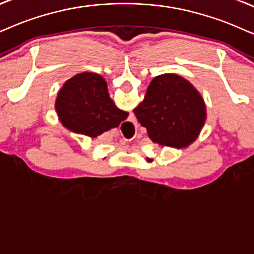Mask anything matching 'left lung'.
I'll return each mask as SVG.
<instances>
[{
	"label": "left lung",
	"instance_id": "obj_1",
	"mask_svg": "<svg viewBox=\"0 0 254 254\" xmlns=\"http://www.w3.org/2000/svg\"><path fill=\"white\" fill-rule=\"evenodd\" d=\"M133 112L152 142L175 147L193 142L206 118L200 94L190 82L172 73L155 77Z\"/></svg>",
	"mask_w": 254,
	"mask_h": 254
}]
</instances>
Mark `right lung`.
<instances>
[{"mask_svg": "<svg viewBox=\"0 0 254 254\" xmlns=\"http://www.w3.org/2000/svg\"><path fill=\"white\" fill-rule=\"evenodd\" d=\"M56 110L63 125L89 137H97L118 127L129 116L109 97L103 77L92 72L79 73L62 86Z\"/></svg>", "mask_w": 254, "mask_h": 254, "instance_id": "obj_1", "label": "right lung"}]
</instances>
